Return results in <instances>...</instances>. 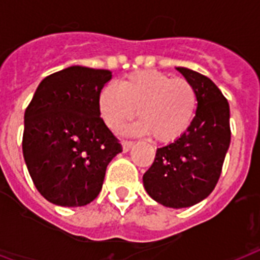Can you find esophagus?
<instances>
[{
    "instance_id": "1",
    "label": "esophagus",
    "mask_w": 260,
    "mask_h": 260,
    "mask_svg": "<svg viewBox=\"0 0 260 260\" xmlns=\"http://www.w3.org/2000/svg\"><path fill=\"white\" fill-rule=\"evenodd\" d=\"M121 144H122V150L126 152V151H129L131 147L134 146V142H132V140H122Z\"/></svg>"
}]
</instances>
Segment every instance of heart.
I'll return each instance as SVG.
<instances>
[{
  "label": "heart",
  "instance_id": "b5f03b06",
  "mask_svg": "<svg viewBox=\"0 0 260 260\" xmlns=\"http://www.w3.org/2000/svg\"><path fill=\"white\" fill-rule=\"evenodd\" d=\"M98 108L110 129H120L136 112L140 120L131 131L152 135L158 142H171L189 128L197 108V93L185 78H170L158 71H135L125 75L118 87H104Z\"/></svg>",
  "mask_w": 260,
  "mask_h": 260
}]
</instances>
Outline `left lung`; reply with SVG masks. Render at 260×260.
Here are the masks:
<instances>
[{"instance_id":"left-lung-1","label":"left lung","mask_w":260,"mask_h":260,"mask_svg":"<svg viewBox=\"0 0 260 260\" xmlns=\"http://www.w3.org/2000/svg\"><path fill=\"white\" fill-rule=\"evenodd\" d=\"M197 93V110L187 131L156 150L143 175L147 193L169 208H187L206 198L221 175L231 143L230 105L221 90L197 71L178 67Z\"/></svg>"}]
</instances>
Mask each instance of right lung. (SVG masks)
I'll use <instances>...</instances> for the list:
<instances>
[{
  "instance_id": "add662e5",
  "label": "right lung",
  "mask_w": 260,
  "mask_h": 260,
  "mask_svg": "<svg viewBox=\"0 0 260 260\" xmlns=\"http://www.w3.org/2000/svg\"><path fill=\"white\" fill-rule=\"evenodd\" d=\"M110 78L109 70L67 67L43 79L26 106L22 154L39 193L55 205L90 204L122 151L100 117L98 95Z\"/></svg>"
}]
</instances>
